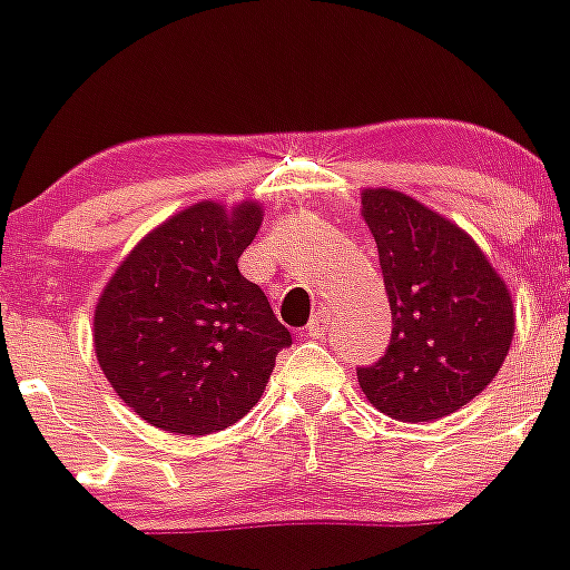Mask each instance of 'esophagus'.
Returning a JSON list of instances; mask_svg holds the SVG:
<instances>
[{
    "label": "esophagus",
    "mask_w": 570,
    "mask_h": 570,
    "mask_svg": "<svg viewBox=\"0 0 570 570\" xmlns=\"http://www.w3.org/2000/svg\"><path fill=\"white\" fill-rule=\"evenodd\" d=\"M308 336L312 338H325V333H327V312L325 308H320L317 314H314V320L308 322Z\"/></svg>",
    "instance_id": "esophagus-1"
}]
</instances>
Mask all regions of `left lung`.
Returning <instances> with one entry per match:
<instances>
[{
  "label": "left lung",
  "mask_w": 570,
  "mask_h": 570,
  "mask_svg": "<svg viewBox=\"0 0 570 570\" xmlns=\"http://www.w3.org/2000/svg\"><path fill=\"white\" fill-rule=\"evenodd\" d=\"M392 306V342L358 370L366 400L396 422H433L502 370L515 333L508 281L455 220L389 187L361 189Z\"/></svg>",
  "instance_id": "obj_1"
}]
</instances>
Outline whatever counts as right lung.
Wrapping results in <instances>:
<instances>
[{
  "label": "right lung",
  "mask_w": 570,
  "mask_h": 570,
  "mask_svg": "<svg viewBox=\"0 0 570 570\" xmlns=\"http://www.w3.org/2000/svg\"><path fill=\"white\" fill-rule=\"evenodd\" d=\"M258 200H198L146 234L109 275L94 308L101 372L151 428L209 435L258 400L292 336L237 262Z\"/></svg>",
  "instance_id": "add662e5"
}]
</instances>
